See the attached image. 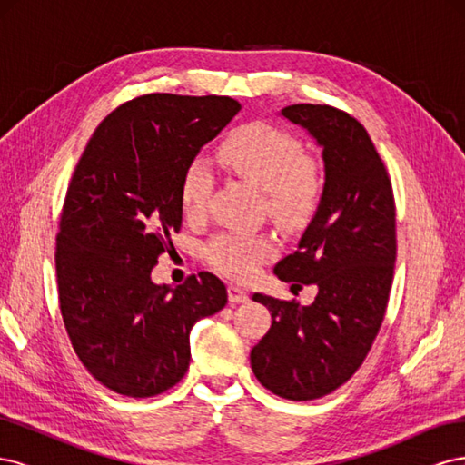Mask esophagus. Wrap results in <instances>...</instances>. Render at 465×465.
Instances as JSON below:
<instances>
[{"instance_id":"obj_1","label":"esophagus","mask_w":465,"mask_h":465,"mask_svg":"<svg viewBox=\"0 0 465 465\" xmlns=\"http://www.w3.org/2000/svg\"><path fill=\"white\" fill-rule=\"evenodd\" d=\"M229 301L232 304H241L248 301V292L244 289H241L238 285H229Z\"/></svg>"}]
</instances>
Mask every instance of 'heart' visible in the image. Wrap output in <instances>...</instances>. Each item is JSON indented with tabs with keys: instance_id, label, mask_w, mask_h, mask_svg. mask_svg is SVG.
<instances>
[{
	"instance_id": "1",
	"label": "heart",
	"mask_w": 465,
	"mask_h": 465,
	"mask_svg": "<svg viewBox=\"0 0 465 465\" xmlns=\"http://www.w3.org/2000/svg\"><path fill=\"white\" fill-rule=\"evenodd\" d=\"M219 161L265 193L267 213L281 227H306L322 203L323 174L320 164L302 154L297 137L272 124H248L232 132L219 149ZM213 188V174L205 161L188 164L180 186V205L186 217H198ZM270 234L227 231L205 246L207 262L223 275L246 281L262 262L275 254Z\"/></svg>"
}]
</instances>
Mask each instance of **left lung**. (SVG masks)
Masks as SVG:
<instances>
[{
    "label": "left lung",
    "instance_id": "8db88e82",
    "mask_svg": "<svg viewBox=\"0 0 465 465\" xmlns=\"http://www.w3.org/2000/svg\"><path fill=\"white\" fill-rule=\"evenodd\" d=\"M279 114L322 147L323 195L294 254L273 273L316 285L318 294L301 306L254 292L273 322L250 364L275 396L308 401L345 384L372 347L396 263V205L386 166L353 116L326 104H292Z\"/></svg>",
    "mask_w": 465,
    "mask_h": 465
}]
</instances>
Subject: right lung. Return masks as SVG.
<instances>
[{"instance_id":"obj_1","label":"right lung","mask_w":465,"mask_h":465,"mask_svg":"<svg viewBox=\"0 0 465 465\" xmlns=\"http://www.w3.org/2000/svg\"><path fill=\"white\" fill-rule=\"evenodd\" d=\"M241 110L231 96L145 94L98 124L69 182L55 275L69 340L108 390L151 398L184 378L190 331L227 304L209 272L176 289L151 270L182 227V176Z\"/></svg>"}]
</instances>
